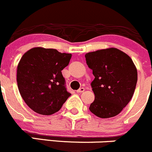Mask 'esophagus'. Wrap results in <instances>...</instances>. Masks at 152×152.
Instances as JSON below:
<instances>
[{
    "label": "esophagus",
    "instance_id": "obj_1",
    "mask_svg": "<svg viewBox=\"0 0 152 152\" xmlns=\"http://www.w3.org/2000/svg\"><path fill=\"white\" fill-rule=\"evenodd\" d=\"M84 90H85L84 88L81 87V88H80V89H79L78 90H77V92H80V93H81V92H84Z\"/></svg>",
    "mask_w": 152,
    "mask_h": 152
}]
</instances>
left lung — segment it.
I'll return each mask as SVG.
<instances>
[{"instance_id":"8db88e82","label":"left lung","mask_w":152,"mask_h":152,"mask_svg":"<svg viewBox=\"0 0 152 152\" xmlns=\"http://www.w3.org/2000/svg\"><path fill=\"white\" fill-rule=\"evenodd\" d=\"M95 79L91 83L95 100L89 110L103 118L115 116L129 103L137 82V71L131 57L114 48L85 54Z\"/></svg>"}]
</instances>
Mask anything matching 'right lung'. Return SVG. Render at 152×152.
I'll use <instances>...</instances> for the list:
<instances>
[{"instance_id":"obj_1","label":"right lung","mask_w":152,"mask_h":152,"mask_svg":"<svg viewBox=\"0 0 152 152\" xmlns=\"http://www.w3.org/2000/svg\"><path fill=\"white\" fill-rule=\"evenodd\" d=\"M71 57V53L39 47L22 56L17 68V84L24 102L34 112L53 114L70 96L61 71Z\"/></svg>"}]
</instances>
